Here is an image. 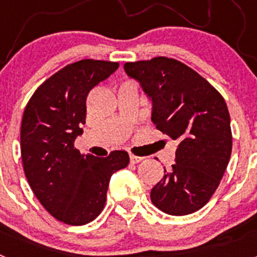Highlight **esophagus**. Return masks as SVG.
I'll use <instances>...</instances> for the list:
<instances>
[{"mask_svg":"<svg viewBox=\"0 0 257 257\" xmlns=\"http://www.w3.org/2000/svg\"><path fill=\"white\" fill-rule=\"evenodd\" d=\"M144 160V157H138L134 156V154H130V162L131 163H139Z\"/></svg>","mask_w":257,"mask_h":257,"instance_id":"esophagus-1","label":"esophagus"}]
</instances>
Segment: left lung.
<instances>
[{"mask_svg": "<svg viewBox=\"0 0 257 257\" xmlns=\"http://www.w3.org/2000/svg\"><path fill=\"white\" fill-rule=\"evenodd\" d=\"M152 101V122L178 142L175 163L151 192L156 207L175 216L210 201L231 154L230 115L224 97L196 70L175 59L126 63Z\"/></svg>", "mask_w": 257, "mask_h": 257, "instance_id": "8db88e82", "label": "left lung"}]
</instances>
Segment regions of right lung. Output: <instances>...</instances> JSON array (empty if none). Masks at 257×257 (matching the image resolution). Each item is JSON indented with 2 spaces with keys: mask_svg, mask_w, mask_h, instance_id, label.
Returning a JSON list of instances; mask_svg holds the SVG:
<instances>
[{
  "mask_svg": "<svg viewBox=\"0 0 257 257\" xmlns=\"http://www.w3.org/2000/svg\"><path fill=\"white\" fill-rule=\"evenodd\" d=\"M118 67L92 59L67 65L36 90L23 114L20 151L27 180L41 205L69 225L87 224L101 212L112 175L130 162L124 151L100 158L74 148L83 133L88 92Z\"/></svg>",
  "mask_w": 257,
  "mask_h": 257,
  "instance_id": "obj_1",
  "label": "right lung"
}]
</instances>
